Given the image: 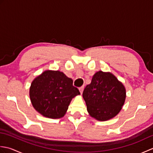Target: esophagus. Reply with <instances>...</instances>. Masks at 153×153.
Instances as JSON below:
<instances>
[{"label": "esophagus", "instance_id": "34e87169", "mask_svg": "<svg viewBox=\"0 0 153 153\" xmlns=\"http://www.w3.org/2000/svg\"><path fill=\"white\" fill-rule=\"evenodd\" d=\"M83 89H84V87H81L79 88V92L81 94L83 93Z\"/></svg>", "mask_w": 153, "mask_h": 153}]
</instances>
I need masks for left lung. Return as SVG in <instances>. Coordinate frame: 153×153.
Wrapping results in <instances>:
<instances>
[{"instance_id":"1","label":"left lung","mask_w":153,"mask_h":153,"mask_svg":"<svg viewBox=\"0 0 153 153\" xmlns=\"http://www.w3.org/2000/svg\"><path fill=\"white\" fill-rule=\"evenodd\" d=\"M83 97L89 114L99 121H106L115 117L122 110L126 91L114 75L99 71L84 89Z\"/></svg>"}]
</instances>
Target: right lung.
Masks as SVG:
<instances>
[{
  "instance_id": "1",
  "label": "right lung",
  "mask_w": 153,
  "mask_h": 153,
  "mask_svg": "<svg viewBox=\"0 0 153 153\" xmlns=\"http://www.w3.org/2000/svg\"><path fill=\"white\" fill-rule=\"evenodd\" d=\"M79 95L73 80L58 70H45L33 80L30 88L33 108L42 116L52 119L62 118L71 99Z\"/></svg>"
}]
</instances>
